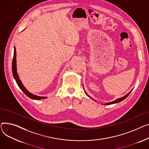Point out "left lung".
Segmentation results:
<instances>
[{
	"mask_svg": "<svg viewBox=\"0 0 149 149\" xmlns=\"http://www.w3.org/2000/svg\"><path fill=\"white\" fill-rule=\"evenodd\" d=\"M131 92V91L130 92H129L127 95H125L124 97H121V98H118V99H117V100H115V101H112V102H109V103H106V104H105V105L106 104V105H109V104H115V103H119V102H120V101H123V100H124L125 98H126L127 97H128V95L130 94V93ZM86 93V95L89 97H90L91 98H92L91 97H89L88 94H87V93L86 92H85Z\"/></svg>",
	"mask_w": 149,
	"mask_h": 149,
	"instance_id": "obj_1",
	"label": "left lung"
}]
</instances>
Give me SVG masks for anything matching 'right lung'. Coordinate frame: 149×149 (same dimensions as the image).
<instances>
[{
    "instance_id": "right-lung-1",
    "label": "right lung",
    "mask_w": 149,
    "mask_h": 149,
    "mask_svg": "<svg viewBox=\"0 0 149 149\" xmlns=\"http://www.w3.org/2000/svg\"><path fill=\"white\" fill-rule=\"evenodd\" d=\"M12 71H13V77L14 78V79L16 81L17 85L19 86V87L21 89V90L23 92V93H25V95H26L28 97H29L31 99L33 100H41V99H45L47 97H38L36 95L33 94V93H30L25 88L24 86L23 85L21 80L19 79V77L17 74V68H16V50H15V48L14 47V56H13V61H12Z\"/></svg>"
}]
</instances>
